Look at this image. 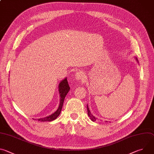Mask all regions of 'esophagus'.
<instances>
[{
	"label": "esophagus",
	"mask_w": 154,
	"mask_h": 154,
	"mask_svg": "<svg viewBox=\"0 0 154 154\" xmlns=\"http://www.w3.org/2000/svg\"><path fill=\"white\" fill-rule=\"evenodd\" d=\"M75 79L77 80H86V75L85 74L81 71H78L75 74Z\"/></svg>",
	"instance_id": "1"
}]
</instances>
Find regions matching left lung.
I'll list each match as a JSON object with an SVG mask.
<instances>
[{"mask_svg": "<svg viewBox=\"0 0 154 154\" xmlns=\"http://www.w3.org/2000/svg\"><path fill=\"white\" fill-rule=\"evenodd\" d=\"M135 59H136V60L137 61V62L138 63V60L137 58H135ZM86 107H87V111H88V116L90 118V119H91V120L92 121H93V122L96 121L97 119L95 116H94L91 113V112H90V111L89 107H88V104H87V106H86ZM106 122H108V121H106Z\"/></svg>", "mask_w": 154, "mask_h": 154, "instance_id": "1", "label": "left lung"}]
</instances>
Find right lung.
Here are the masks:
<instances>
[{
	"label": "right lung",
	"instance_id": "obj_1",
	"mask_svg": "<svg viewBox=\"0 0 154 154\" xmlns=\"http://www.w3.org/2000/svg\"><path fill=\"white\" fill-rule=\"evenodd\" d=\"M69 90H70V87L69 86L67 78L66 77L64 79H63L62 81L60 82L58 85V91H59L60 98V104L58 109L52 115L45 118L37 119V120L41 122H46V121L49 122L57 119V118L60 115L61 113L64 98L66 96V94H68V93L69 91Z\"/></svg>",
	"mask_w": 154,
	"mask_h": 154
}]
</instances>
